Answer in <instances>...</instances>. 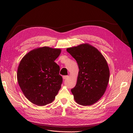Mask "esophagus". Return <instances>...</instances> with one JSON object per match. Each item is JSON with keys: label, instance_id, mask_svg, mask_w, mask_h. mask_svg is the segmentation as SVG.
<instances>
[{"label": "esophagus", "instance_id": "obj_1", "mask_svg": "<svg viewBox=\"0 0 133 133\" xmlns=\"http://www.w3.org/2000/svg\"><path fill=\"white\" fill-rule=\"evenodd\" d=\"M68 77V75H64V76H62V78H63V79H67Z\"/></svg>", "mask_w": 133, "mask_h": 133}]
</instances>
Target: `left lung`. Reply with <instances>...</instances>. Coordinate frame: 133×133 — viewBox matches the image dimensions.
<instances>
[{"label":"left lung","instance_id":"left-lung-1","mask_svg":"<svg viewBox=\"0 0 133 133\" xmlns=\"http://www.w3.org/2000/svg\"><path fill=\"white\" fill-rule=\"evenodd\" d=\"M67 51L79 68L77 82L71 89L74 99L81 105H92L106 91L109 79L107 62L96 48L87 44L68 48Z\"/></svg>","mask_w":133,"mask_h":133}]
</instances>
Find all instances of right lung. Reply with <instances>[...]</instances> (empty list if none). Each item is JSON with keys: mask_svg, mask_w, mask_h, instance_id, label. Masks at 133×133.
<instances>
[{"mask_svg": "<svg viewBox=\"0 0 133 133\" xmlns=\"http://www.w3.org/2000/svg\"><path fill=\"white\" fill-rule=\"evenodd\" d=\"M60 52V49L39 48L28 53L20 62L19 85L26 98L37 106L51 103L61 88L60 67L54 62Z\"/></svg>", "mask_w": 133, "mask_h": 133, "instance_id": "1", "label": "right lung"}]
</instances>
